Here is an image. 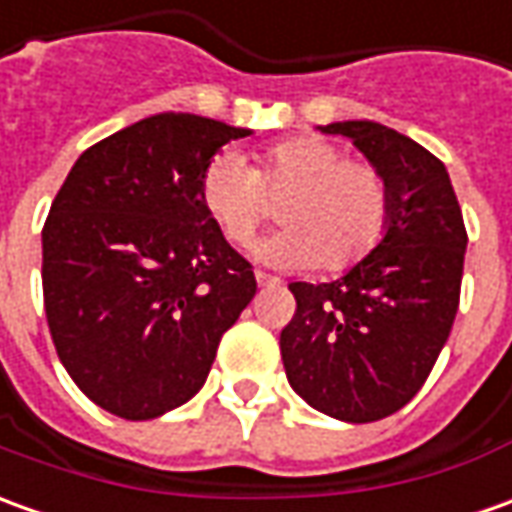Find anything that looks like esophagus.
I'll use <instances>...</instances> for the list:
<instances>
[{
	"instance_id": "esophagus-1",
	"label": "esophagus",
	"mask_w": 512,
	"mask_h": 512,
	"mask_svg": "<svg viewBox=\"0 0 512 512\" xmlns=\"http://www.w3.org/2000/svg\"><path fill=\"white\" fill-rule=\"evenodd\" d=\"M255 280L257 285H280V280H277V277H271V274H266V271H255Z\"/></svg>"
}]
</instances>
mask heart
I'll use <instances>...</instances> for the list:
<instances>
[{"label": "heart", "instance_id": "1", "mask_svg": "<svg viewBox=\"0 0 512 512\" xmlns=\"http://www.w3.org/2000/svg\"><path fill=\"white\" fill-rule=\"evenodd\" d=\"M277 218L285 229L257 243L255 255L271 266H316L344 271L381 241L389 221V187L370 162L344 159L322 137H291L257 156H212L198 179V204L235 246L252 241L269 215L266 198H282Z\"/></svg>", "mask_w": 512, "mask_h": 512}]
</instances>
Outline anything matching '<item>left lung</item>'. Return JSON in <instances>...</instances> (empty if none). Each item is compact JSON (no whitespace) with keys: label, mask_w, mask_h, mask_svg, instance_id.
<instances>
[{"label":"left lung","mask_w":512,"mask_h":512,"mask_svg":"<svg viewBox=\"0 0 512 512\" xmlns=\"http://www.w3.org/2000/svg\"><path fill=\"white\" fill-rule=\"evenodd\" d=\"M353 139L389 187L384 238L333 283H291L280 333L291 389L322 415L373 423L412 401L460 305L465 224L446 165L373 120L319 125Z\"/></svg>","instance_id":"8db88e82"}]
</instances>
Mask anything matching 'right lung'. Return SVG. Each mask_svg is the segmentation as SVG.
I'll use <instances>...</instances> for the list:
<instances>
[{
	"label": "right lung",
	"mask_w": 512,
	"mask_h": 512,
	"mask_svg": "<svg viewBox=\"0 0 512 512\" xmlns=\"http://www.w3.org/2000/svg\"><path fill=\"white\" fill-rule=\"evenodd\" d=\"M249 128L154 114L72 165L41 232L44 311L81 392L125 420L187 403L257 291L198 204V179Z\"/></svg>",
	"instance_id": "right-lung-1"
}]
</instances>
